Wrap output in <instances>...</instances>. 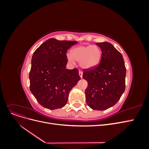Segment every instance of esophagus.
Wrapping results in <instances>:
<instances>
[{
	"instance_id": "obj_1",
	"label": "esophagus",
	"mask_w": 149,
	"mask_h": 149,
	"mask_svg": "<svg viewBox=\"0 0 149 149\" xmlns=\"http://www.w3.org/2000/svg\"><path fill=\"white\" fill-rule=\"evenodd\" d=\"M79 76L81 78H83V71H79Z\"/></svg>"
}]
</instances>
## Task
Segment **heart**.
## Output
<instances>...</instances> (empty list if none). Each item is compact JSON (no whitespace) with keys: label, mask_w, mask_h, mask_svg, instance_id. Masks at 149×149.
I'll use <instances>...</instances> for the list:
<instances>
[{"label":"heart","mask_w":149,"mask_h":149,"mask_svg":"<svg viewBox=\"0 0 149 149\" xmlns=\"http://www.w3.org/2000/svg\"><path fill=\"white\" fill-rule=\"evenodd\" d=\"M102 51L96 45L79 46L71 50V55H68V61L74 63V60L79 62L83 69H91L96 66L101 61Z\"/></svg>","instance_id":"obj_1"}]
</instances>
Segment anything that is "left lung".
<instances>
[{
    "mask_svg": "<svg viewBox=\"0 0 149 149\" xmlns=\"http://www.w3.org/2000/svg\"><path fill=\"white\" fill-rule=\"evenodd\" d=\"M102 51L101 61L91 69H84L88 81L86 100L94 110L103 111L115 105L125 88L126 68L122 54L108 42L97 43Z\"/></svg>",
    "mask_w": 149,
    "mask_h": 149,
    "instance_id": "1",
    "label": "left lung"
}]
</instances>
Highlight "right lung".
<instances>
[{
	"label": "right lung",
	"mask_w": 149,
	"mask_h": 149,
	"mask_svg": "<svg viewBox=\"0 0 149 149\" xmlns=\"http://www.w3.org/2000/svg\"><path fill=\"white\" fill-rule=\"evenodd\" d=\"M77 43L49 38L33 53L30 89L43 107L52 110L64 107L71 89L80 80L77 68L66 69L67 50Z\"/></svg>",
	"instance_id": "1"
}]
</instances>
